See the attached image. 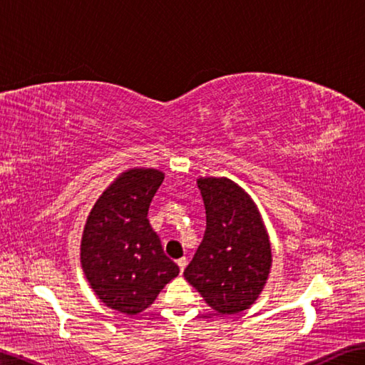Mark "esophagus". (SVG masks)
I'll use <instances>...</instances> for the list:
<instances>
[{
	"mask_svg": "<svg viewBox=\"0 0 365 365\" xmlns=\"http://www.w3.org/2000/svg\"><path fill=\"white\" fill-rule=\"evenodd\" d=\"M187 263H188V260L185 257L177 260V265H178V268H180V273H183V269H185V267H187Z\"/></svg>",
	"mask_w": 365,
	"mask_h": 365,
	"instance_id": "obj_1",
	"label": "esophagus"
}]
</instances>
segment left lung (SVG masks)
<instances>
[{
  "instance_id": "1",
  "label": "left lung",
  "mask_w": 365,
  "mask_h": 365,
  "mask_svg": "<svg viewBox=\"0 0 365 365\" xmlns=\"http://www.w3.org/2000/svg\"><path fill=\"white\" fill-rule=\"evenodd\" d=\"M207 227L183 276L221 314H237L259 298L271 247L257 207L229 178H199Z\"/></svg>"
}]
</instances>
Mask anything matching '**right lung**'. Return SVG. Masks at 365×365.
<instances>
[{
	"instance_id": "add662e5",
	"label": "right lung",
	"mask_w": 365,
	"mask_h": 365,
	"mask_svg": "<svg viewBox=\"0 0 365 365\" xmlns=\"http://www.w3.org/2000/svg\"><path fill=\"white\" fill-rule=\"evenodd\" d=\"M163 178L157 169L123 173L100 196L84 227V274L108 307L127 315L149 307L178 274L147 220Z\"/></svg>"
}]
</instances>
